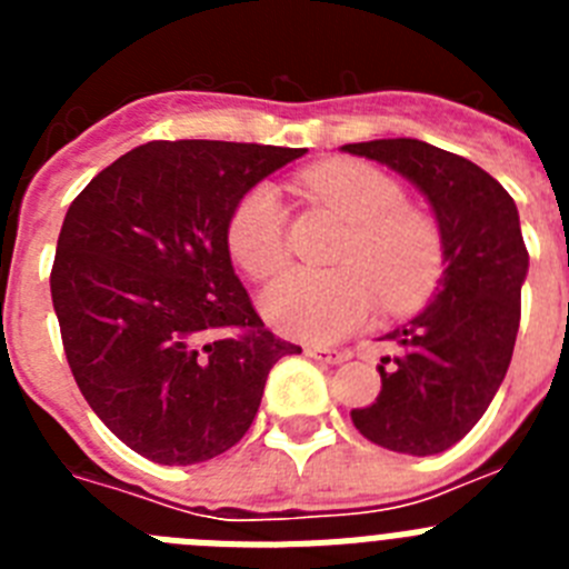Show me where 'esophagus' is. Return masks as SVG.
<instances>
[{"label":"esophagus","mask_w":569,"mask_h":569,"mask_svg":"<svg viewBox=\"0 0 569 569\" xmlns=\"http://www.w3.org/2000/svg\"><path fill=\"white\" fill-rule=\"evenodd\" d=\"M308 356L321 361V365H341V361H347L345 350H330V347H308Z\"/></svg>","instance_id":"esophagus-1"}]
</instances>
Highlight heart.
Here are the masks:
<instances>
[{
	"instance_id": "1",
	"label": "heart",
	"mask_w": 569,
	"mask_h": 569,
	"mask_svg": "<svg viewBox=\"0 0 569 569\" xmlns=\"http://www.w3.org/2000/svg\"><path fill=\"white\" fill-rule=\"evenodd\" d=\"M319 199L350 222L333 270H290L259 299L281 336L336 341L361 328L376 305L407 310L425 301L441 273V236L427 216L405 208V193L365 162H330L308 173ZM228 248L241 270L268 279L288 261L284 204L276 184L259 182L236 202Z\"/></svg>"
}]
</instances>
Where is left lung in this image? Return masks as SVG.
I'll use <instances>...</instances> for the list:
<instances>
[{"instance_id": "left-lung-1", "label": "left lung", "mask_w": 569, "mask_h": 569, "mask_svg": "<svg viewBox=\"0 0 569 569\" xmlns=\"http://www.w3.org/2000/svg\"><path fill=\"white\" fill-rule=\"evenodd\" d=\"M341 150L387 164L425 196L445 259L425 310L381 336V393L350 410V419L365 439L393 453H445L485 416L510 367L530 268L519 208L479 164L419 139Z\"/></svg>"}]
</instances>
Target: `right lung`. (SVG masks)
<instances>
[{
	"instance_id": "1",
	"label": "right lung",
	"mask_w": 569,
	"mask_h": 569,
	"mask_svg": "<svg viewBox=\"0 0 569 569\" xmlns=\"http://www.w3.org/2000/svg\"><path fill=\"white\" fill-rule=\"evenodd\" d=\"M273 144L148 142L73 199L50 296L84 401L156 465L224 453L259 413L279 339L241 288L228 248L236 202L305 156Z\"/></svg>"
}]
</instances>
